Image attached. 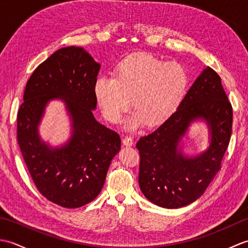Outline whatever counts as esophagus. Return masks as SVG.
Here are the masks:
<instances>
[{"label":"esophagus","instance_id":"obj_1","mask_svg":"<svg viewBox=\"0 0 248 248\" xmlns=\"http://www.w3.org/2000/svg\"><path fill=\"white\" fill-rule=\"evenodd\" d=\"M133 143H134V140H133L132 138H131V136H125V138L123 139V144L124 146L130 147V146L133 145Z\"/></svg>","mask_w":248,"mask_h":248}]
</instances>
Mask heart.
<instances>
[{
  "label": "heart",
  "instance_id": "1",
  "mask_svg": "<svg viewBox=\"0 0 248 248\" xmlns=\"http://www.w3.org/2000/svg\"><path fill=\"white\" fill-rule=\"evenodd\" d=\"M188 84V72L183 65L138 53L116 66L114 78H97L93 93L104 117L114 124L123 119L132 98L136 110L125 128L134 130L145 121L155 125L170 118L186 97Z\"/></svg>",
  "mask_w": 248,
  "mask_h": 248
}]
</instances>
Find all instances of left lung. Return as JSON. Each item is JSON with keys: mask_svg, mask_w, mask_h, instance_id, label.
Masks as SVG:
<instances>
[{"mask_svg": "<svg viewBox=\"0 0 248 248\" xmlns=\"http://www.w3.org/2000/svg\"><path fill=\"white\" fill-rule=\"evenodd\" d=\"M208 130L207 149L184 150L191 124ZM232 131V107L219 76L207 67L197 77L177 110L136 144L140 164L139 183L144 196L159 207L178 209L204 193L220 170Z\"/></svg>", "mask_w": 248, "mask_h": 248, "instance_id": "8db88e82", "label": "left lung"}]
</instances>
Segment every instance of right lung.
<instances>
[{
	"label": "right lung",
	"mask_w": 248,
	"mask_h": 248,
	"mask_svg": "<svg viewBox=\"0 0 248 248\" xmlns=\"http://www.w3.org/2000/svg\"><path fill=\"white\" fill-rule=\"evenodd\" d=\"M100 64L80 46L55 51L36 68L26 83L18 112V144L31 179L44 196L64 208H80L102 189L119 135L96 120L93 85ZM60 99L71 119V136L51 145L39 125L51 101Z\"/></svg>",
	"instance_id": "1"
}]
</instances>
